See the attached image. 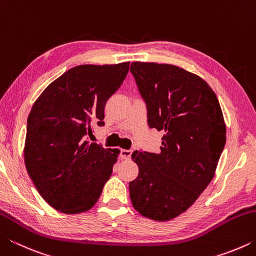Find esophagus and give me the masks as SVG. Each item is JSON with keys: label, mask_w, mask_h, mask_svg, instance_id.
Here are the masks:
<instances>
[{"label": "esophagus", "mask_w": 256, "mask_h": 256, "mask_svg": "<svg viewBox=\"0 0 256 256\" xmlns=\"http://www.w3.org/2000/svg\"><path fill=\"white\" fill-rule=\"evenodd\" d=\"M131 154H132V150H126V149H122L120 150V158L122 159H130L131 158Z\"/></svg>", "instance_id": "esophagus-1"}]
</instances>
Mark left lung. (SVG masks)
Returning <instances> with one entry per match:
<instances>
[{"instance_id": "left-lung-1", "label": "left lung", "mask_w": 256, "mask_h": 256, "mask_svg": "<svg viewBox=\"0 0 256 256\" xmlns=\"http://www.w3.org/2000/svg\"><path fill=\"white\" fill-rule=\"evenodd\" d=\"M148 125L164 131L159 154L134 151L138 175L130 198L146 218L166 222L196 201L214 176L226 144L222 108L209 84L170 64L133 62Z\"/></svg>"}]
</instances>
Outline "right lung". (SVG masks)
<instances>
[{
    "label": "right lung",
    "instance_id": "add662e5",
    "mask_svg": "<svg viewBox=\"0 0 256 256\" xmlns=\"http://www.w3.org/2000/svg\"><path fill=\"white\" fill-rule=\"evenodd\" d=\"M128 62L79 66L58 78L30 110L26 168L42 198L64 214L92 209L110 180L120 150L88 141L102 126L105 106L128 72Z\"/></svg>",
    "mask_w": 256,
    "mask_h": 256
}]
</instances>
